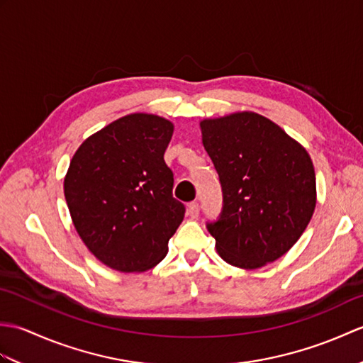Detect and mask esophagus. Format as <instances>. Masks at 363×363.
Returning a JSON list of instances; mask_svg holds the SVG:
<instances>
[{
  "instance_id": "esophagus-1",
  "label": "esophagus",
  "mask_w": 363,
  "mask_h": 363,
  "mask_svg": "<svg viewBox=\"0 0 363 363\" xmlns=\"http://www.w3.org/2000/svg\"><path fill=\"white\" fill-rule=\"evenodd\" d=\"M187 213L190 215L191 218H196L198 215H199V204L196 203V201H194V203H190L189 206H187Z\"/></svg>"
}]
</instances>
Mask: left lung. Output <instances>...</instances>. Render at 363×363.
<instances>
[{
	"label": "left lung",
	"instance_id": "obj_1",
	"mask_svg": "<svg viewBox=\"0 0 363 363\" xmlns=\"http://www.w3.org/2000/svg\"><path fill=\"white\" fill-rule=\"evenodd\" d=\"M203 145L220 176L223 211L207 223L229 265L256 269L282 257L303 235L317 204L309 152L256 112L199 121Z\"/></svg>",
	"mask_w": 363,
	"mask_h": 363
}]
</instances>
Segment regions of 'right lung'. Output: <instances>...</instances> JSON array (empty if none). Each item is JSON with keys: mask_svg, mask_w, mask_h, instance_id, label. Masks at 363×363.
Returning <instances> with one entry per match:
<instances>
[{"mask_svg": "<svg viewBox=\"0 0 363 363\" xmlns=\"http://www.w3.org/2000/svg\"><path fill=\"white\" fill-rule=\"evenodd\" d=\"M173 130L159 115H125L86 138L68 167L64 194L76 233L117 272L156 267L184 220L164 160Z\"/></svg>", "mask_w": 363, "mask_h": 363, "instance_id": "add662e5", "label": "right lung"}]
</instances>
